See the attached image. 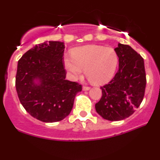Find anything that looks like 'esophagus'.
I'll return each mask as SVG.
<instances>
[{
    "mask_svg": "<svg viewBox=\"0 0 160 160\" xmlns=\"http://www.w3.org/2000/svg\"><path fill=\"white\" fill-rule=\"evenodd\" d=\"M89 89H90L89 86H82V90H83V91H88V90Z\"/></svg>",
    "mask_w": 160,
    "mask_h": 160,
    "instance_id": "34e87169",
    "label": "esophagus"
}]
</instances>
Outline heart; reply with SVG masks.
I'll return each instance as SVG.
<instances>
[{"label":"heart","instance_id":"obj_1","mask_svg":"<svg viewBox=\"0 0 160 160\" xmlns=\"http://www.w3.org/2000/svg\"><path fill=\"white\" fill-rule=\"evenodd\" d=\"M64 64L73 78L81 76L85 69L88 80L99 85L113 78L118 64V57L112 48L87 45L75 49L72 55H65Z\"/></svg>","mask_w":160,"mask_h":160}]
</instances>
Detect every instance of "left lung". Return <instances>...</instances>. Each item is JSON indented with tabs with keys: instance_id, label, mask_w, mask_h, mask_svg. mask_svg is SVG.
I'll list each match as a JSON object with an SVG mask.
<instances>
[{
	"instance_id": "left-lung-1",
	"label": "left lung",
	"mask_w": 160,
	"mask_h": 160,
	"mask_svg": "<svg viewBox=\"0 0 160 160\" xmlns=\"http://www.w3.org/2000/svg\"><path fill=\"white\" fill-rule=\"evenodd\" d=\"M118 71L109 83L101 86L102 97L95 109L102 118L120 121L134 113L143 101L146 87L144 59L128 45L118 44Z\"/></svg>"
}]
</instances>
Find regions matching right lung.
I'll list each match as a JSON object with an SVG mask.
<instances>
[{"instance_id":"obj_1","label":"right lung","mask_w":160,"mask_h":160,"mask_svg":"<svg viewBox=\"0 0 160 160\" xmlns=\"http://www.w3.org/2000/svg\"><path fill=\"white\" fill-rule=\"evenodd\" d=\"M64 50L63 42H43L18 62L15 88L19 101L29 114L41 122L64 119L72 111L75 96L82 91V85L65 80Z\"/></svg>"}]
</instances>
